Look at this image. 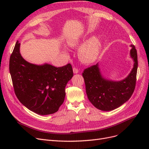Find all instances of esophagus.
I'll return each instance as SVG.
<instances>
[{
	"label": "esophagus",
	"mask_w": 149,
	"mask_h": 149,
	"mask_svg": "<svg viewBox=\"0 0 149 149\" xmlns=\"http://www.w3.org/2000/svg\"><path fill=\"white\" fill-rule=\"evenodd\" d=\"M73 73L74 74H76V73H79V70L78 68H75V67L73 68Z\"/></svg>",
	"instance_id": "34e87169"
}]
</instances>
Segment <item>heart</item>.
Here are the masks:
<instances>
[{
    "label": "heart",
    "mask_w": 149,
    "mask_h": 149,
    "mask_svg": "<svg viewBox=\"0 0 149 149\" xmlns=\"http://www.w3.org/2000/svg\"><path fill=\"white\" fill-rule=\"evenodd\" d=\"M79 43V39L76 37H71L66 40L67 46L75 47ZM100 38L93 37L84 42L78 49L79 60L84 63H91L96 60L101 48Z\"/></svg>",
    "instance_id": "1"
}]
</instances>
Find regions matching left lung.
Here are the masks:
<instances>
[{"mask_svg":"<svg viewBox=\"0 0 149 149\" xmlns=\"http://www.w3.org/2000/svg\"><path fill=\"white\" fill-rule=\"evenodd\" d=\"M130 47V56L134 68L130 74L119 81L108 80L102 76L98 63L85 69L83 73L86 92L89 101L97 109L109 111L119 107L131 97L136 87L138 66L137 53L135 46Z\"/></svg>","mask_w":149,"mask_h":149,"instance_id":"obj_1","label":"left lung"}]
</instances>
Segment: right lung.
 Returning a JSON list of instances; mask_svg holds the SVG:
<instances>
[{"label":"right lung","instance_id":"obj_1","mask_svg":"<svg viewBox=\"0 0 149 149\" xmlns=\"http://www.w3.org/2000/svg\"><path fill=\"white\" fill-rule=\"evenodd\" d=\"M17 42L11 54L9 70L15 95L26 108L40 115L57 112L64 102L65 87L73 76L71 64L55 67L25 61Z\"/></svg>","mask_w":149,"mask_h":149}]
</instances>
